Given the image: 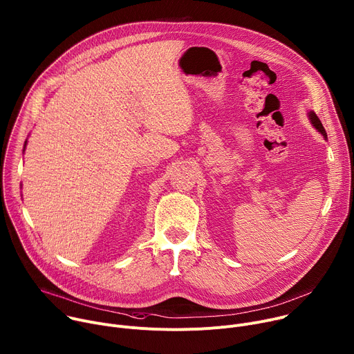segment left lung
<instances>
[{
  "instance_id": "8db88e82",
  "label": "left lung",
  "mask_w": 354,
  "mask_h": 354,
  "mask_svg": "<svg viewBox=\"0 0 354 354\" xmlns=\"http://www.w3.org/2000/svg\"><path fill=\"white\" fill-rule=\"evenodd\" d=\"M310 119H311V123L315 126V129H317L319 133H322L324 136H326V133H325V129H324V126H322L321 120L318 119V116H317L314 112H311V113H310Z\"/></svg>"
}]
</instances>
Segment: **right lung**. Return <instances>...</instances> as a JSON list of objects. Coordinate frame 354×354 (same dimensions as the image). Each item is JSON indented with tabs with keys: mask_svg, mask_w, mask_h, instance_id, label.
<instances>
[{
	"mask_svg": "<svg viewBox=\"0 0 354 354\" xmlns=\"http://www.w3.org/2000/svg\"><path fill=\"white\" fill-rule=\"evenodd\" d=\"M25 144H26V142H25Z\"/></svg>",
	"mask_w": 354,
	"mask_h": 354,
	"instance_id": "right-lung-1",
	"label": "right lung"
}]
</instances>
